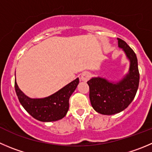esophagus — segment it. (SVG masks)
Listing matches in <instances>:
<instances>
[{"mask_svg": "<svg viewBox=\"0 0 152 152\" xmlns=\"http://www.w3.org/2000/svg\"><path fill=\"white\" fill-rule=\"evenodd\" d=\"M89 78H90V74L87 72H83L82 75H80V80L81 81L86 82L87 80H89Z\"/></svg>", "mask_w": 152, "mask_h": 152, "instance_id": "obj_1", "label": "esophagus"}]
</instances>
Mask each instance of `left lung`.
I'll use <instances>...</instances> for the list:
<instances>
[{
  "label": "left lung",
  "mask_w": 152,
  "mask_h": 152,
  "mask_svg": "<svg viewBox=\"0 0 152 152\" xmlns=\"http://www.w3.org/2000/svg\"><path fill=\"white\" fill-rule=\"evenodd\" d=\"M117 39L118 48L122 49L130 62L128 73L118 81L94 77L87 82L92 107L103 115H113L126 109L134 100L139 86L140 74L136 53L125 41Z\"/></svg>",
  "instance_id": "8db88e82"
}]
</instances>
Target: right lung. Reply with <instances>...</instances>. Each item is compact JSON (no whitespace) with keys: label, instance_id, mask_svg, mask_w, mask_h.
<instances>
[{"label":"right lung","instance_id":"right-lung-1","mask_svg":"<svg viewBox=\"0 0 152 152\" xmlns=\"http://www.w3.org/2000/svg\"><path fill=\"white\" fill-rule=\"evenodd\" d=\"M79 78L68 83L55 93L41 99L27 96L18 87L15 80V89L20 103L31 116L40 122H55L63 118L69 107V98L77 88Z\"/></svg>","mask_w":152,"mask_h":152}]
</instances>
